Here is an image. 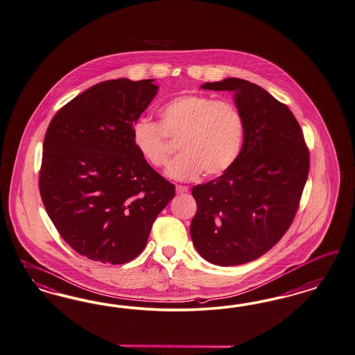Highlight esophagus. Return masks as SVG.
I'll return each mask as SVG.
<instances>
[{"instance_id": "1", "label": "esophagus", "mask_w": 355, "mask_h": 355, "mask_svg": "<svg viewBox=\"0 0 355 355\" xmlns=\"http://www.w3.org/2000/svg\"><path fill=\"white\" fill-rule=\"evenodd\" d=\"M175 191H177V194H184V193L189 191V187L187 186H182V184H177L175 186Z\"/></svg>"}]
</instances>
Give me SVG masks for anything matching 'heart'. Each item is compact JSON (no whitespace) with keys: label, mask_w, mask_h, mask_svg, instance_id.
<instances>
[{"label":"heart","mask_w":355,"mask_h":355,"mask_svg":"<svg viewBox=\"0 0 355 355\" xmlns=\"http://www.w3.org/2000/svg\"><path fill=\"white\" fill-rule=\"evenodd\" d=\"M166 137L180 140L182 150L166 171L171 178L190 181L203 171L212 177L220 175L241 155L244 116L231 102L190 94L168 101L159 110V124L139 119L131 128L136 152L153 168L165 166L171 157Z\"/></svg>","instance_id":"b5f03b06"}]
</instances>
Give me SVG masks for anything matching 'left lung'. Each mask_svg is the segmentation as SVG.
<instances>
[{
  "instance_id": "left-lung-1",
  "label": "left lung",
  "mask_w": 355,
  "mask_h": 355,
  "mask_svg": "<svg viewBox=\"0 0 355 355\" xmlns=\"http://www.w3.org/2000/svg\"><path fill=\"white\" fill-rule=\"evenodd\" d=\"M200 87L232 92L244 116L245 140L230 171L193 187L198 209L190 234L208 262L241 265L263 256L291 225L309 153L293 112L261 86L228 77Z\"/></svg>"
}]
</instances>
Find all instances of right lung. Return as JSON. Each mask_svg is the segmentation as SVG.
<instances>
[{
    "instance_id": "add662e5",
    "label": "right lung",
    "mask_w": 355,
    "mask_h": 355,
    "mask_svg": "<svg viewBox=\"0 0 355 355\" xmlns=\"http://www.w3.org/2000/svg\"><path fill=\"white\" fill-rule=\"evenodd\" d=\"M153 81L89 87L56 112L44 136L43 205L64 241L89 259L121 265L137 257L175 194L131 140L132 124L159 92Z\"/></svg>"
}]
</instances>
